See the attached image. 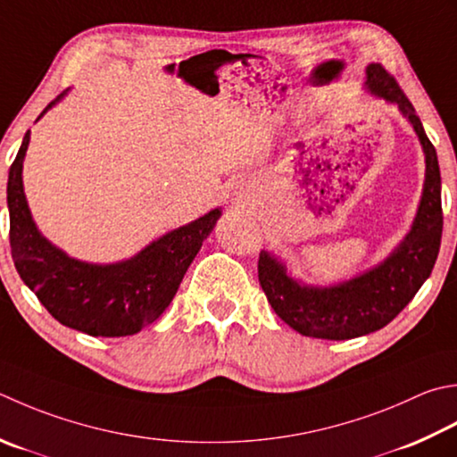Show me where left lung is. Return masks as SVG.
I'll return each mask as SVG.
<instances>
[{
  "mask_svg": "<svg viewBox=\"0 0 457 457\" xmlns=\"http://www.w3.org/2000/svg\"><path fill=\"white\" fill-rule=\"evenodd\" d=\"M364 88L396 104L422 145L426 174L412 228L384 262L327 287L293 279L287 265L265 249L257 263L259 283L281 320L301 335L327 341H346L386 327L430 277L442 241V178L434 145L412 103L378 62L366 67Z\"/></svg>",
  "mask_w": 457,
  "mask_h": 457,
  "instance_id": "1",
  "label": "left lung"
}]
</instances>
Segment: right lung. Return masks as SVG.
I'll use <instances>...</instances> for the list:
<instances>
[{
    "label": "right lung",
    "mask_w": 457,
    "mask_h": 457,
    "mask_svg": "<svg viewBox=\"0 0 457 457\" xmlns=\"http://www.w3.org/2000/svg\"><path fill=\"white\" fill-rule=\"evenodd\" d=\"M65 95L45 106L39 119ZM29 138L27 130L7 178L9 244L23 283L61 325L91 337H129L154 323L172 303L202 241L216 228L221 208L168 231L124 262H80L53 245L31 218L23 192Z\"/></svg>",
    "instance_id": "1"
}]
</instances>
